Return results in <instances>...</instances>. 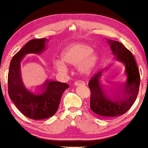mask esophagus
<instances>
[{
  "label": "esophagus",
  "instance_id": "1",
  "mask_svg": "<svg viewBox=\"0 0 148 148\" xmlns=\"http://www.w3.org/2000/svg\"><path fill=\"white\" fill-rule=\"evenodd\" d=\"M74 84L77 86H85V82L83 81H77L75 82Z\"/></svg>",
  "mask_w": 148,
  "mask_h": 148
}]
</instances>
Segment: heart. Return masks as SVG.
Here are the masks:
<instances>
[{
  "label": "heart",
  "mask_w": 148,
  "mask_h": 148,
  "mask_svg": "<svg viewBox=\"0 0 148 148\" xmlns=\"http://www.w3.org/2000/svg\"><path fill=\"white\" fill-rule=\"evenodd\" d=\"M92 51L93 49L89 45L75 44L64 51L62 56L63 61L56 60L55 62V68L58 72H65L67 69L65 62L70 65H78V71L84 75H90L98 62L97 55Z\"/></svg>",
  "instance_id": "b5f03b06"
}]
</instances>
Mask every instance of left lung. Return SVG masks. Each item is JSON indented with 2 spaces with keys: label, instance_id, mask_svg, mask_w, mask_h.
Returning a JSON list of instances; mask_svg holds the SVG:
<instances>
[{
  "label": "left lung",
  "instance_id": "obj_1",
  "mask_svg": "<svg viewBox=\"0 0 148 148\" xmlns=\"http://www.w3.org/2000/svg\"><path fill=\"white\" fill-rule=\"evenodd\" d=\"M107 40L114 59L124 65L127 82L123 86L117 88L119 90L112 93V97H109L100 84V79L107 68L101 69L91 77L88 83L91 93L90 107L92 112L103 118L121 115L132 107L137 97L141 79L135 59L130 51L119 42Z\"/></svg>",
  "mask_w": 148,
  "mask_h": 148
}]
</instances>
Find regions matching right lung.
I'll use <instances>...</instances> for the list:
<instances>
[{
    "instance_id": "1",
    "label": "right lung",
    "mask_w": 148,
    "mask_h": 148,
    "mask_svg": "<svg viewBox=\"0 0 148 148\" xmlns=\"http://www.w3.org/2000/svg\"><path fill=\"white\" fill-rule=\"evenodd\" d=\"M46 38L33 39L14 55L11 60L8 73V93L18 109L32 119H44L57 112L62 95L69 86L60 82H47L42 85V92L34 94L24 86L21 79V62L29 53L40 54L46 49Z\"/></svg>"
}]
</instances>
